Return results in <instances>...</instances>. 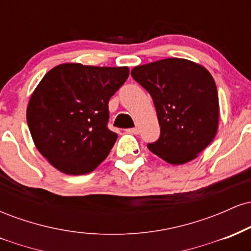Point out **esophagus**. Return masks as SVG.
Instances as JSON below:
<instances>
[{"mask_svg":"<svg viewBox=\"0 0 251 251\" xmlns=\"http://www.w3.org/2000/svg\"><path fill=\"white\" fill-rule=\"evenodd\" d=\"M126 132H127V133H131V134H138L139 133V128H137V127L127 128L126 129Z\"/></svg>","mask_w":251,"mask_h":251,"instance_id":"1","label":"esophagus"}]
</instances>
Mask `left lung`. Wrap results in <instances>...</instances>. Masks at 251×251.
Instances as JSON below:
<instances>
[{
	"label": "left lung",
	"instance_id": "1",
	"mask_svg": "<svg viewBox=\"0 0 251 251\" xmlns=\"http://www.w3.org/2000/svg\"><path fill=\"white\" fill-rule=\"evenodd\" d=\"M131 75L149 92L157 111L160 135L148 144L150 151L175 165L197 157L217 133L220 106L211 74L171 57L137 66Z\"/></svg>",
	"mask_w": 251,
	"mask_h": 251
}]
</instances>
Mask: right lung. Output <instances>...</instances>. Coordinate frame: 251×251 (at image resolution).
<instances>
[{
    "instance_id": "obj_1",
    "label": "right lung",
    "mask_w": 251,
    "mask_h": 251,
    "mask_svg": "<svg viewBox=\"0 0 251 251\" xmlns=\"http://www.w3.org/2000/svg\"><path fill=\"white\" fill-rule=\"evenodd\" d=\"M127 67L63 63L42 77L27 108L36 149L67 175L93 171L118 134L108 128V101L128 77Z\"/></svg>"
}]
</instances>
